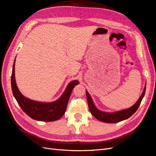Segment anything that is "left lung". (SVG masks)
<instances>
[{
    "label": "left lung",
    "mask_w": 156,
    "mask_h": 156,
    "mask_svg": "<svg viewBox=\"0 0 156 156\" xmlns=\"http://www.w3.org/2000/svg\"><path fill=\"white\" fill-rule=\"evenodd\" d=\"M146 87V85L144 87V89L143 90V92L141 95V96L140 97L138 100L134 105H133L129 109L121 110V111H117V112H113V113L103 112V111L97 109L92 101V99H91V98L90 97V95L86 90V94L87 103H88L89 109L90 111L91 115H92L93 116L95 117L97 119L99 120L100 121L107 122V123H116L120 121H122L123 120H125L131 117L132 115H133L136 111H137L140 105V103L142 100V99L145 95Z\"/></svg>",
    "instance_id": "left-lung-1"
}]
</instances>
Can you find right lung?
<instances>
[{"mask_svg": "<svg viewBox=\"0 0 156 156\" xmlns=\"http://www.w3.org/2000/svg\"><path fill=\"white\" fill-rule=\"evenodd\" d=\"M15 60L11 76L12 91L21 109L31 119L37 121L50 122L57 121L65 114L69 98L73 88L79 83L74 80L68 84L63 94L57 101L51 103L35 101L23 96L19 91L15 80Z\"/></svg>", "mask_w": 156, "mask_h": 156, "instance_id": "right-lung-1", "label": "right lung"}]
</instances>
